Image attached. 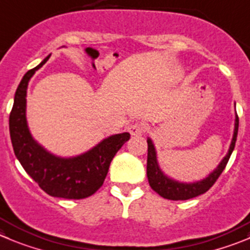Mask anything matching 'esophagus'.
Listing matches in <instances>:
<instances>
[{
  "label": "esophagus",
  "instance_id": "34e87169",
  "mask_svg": "<svg viewBox=\"0 0 250 250\" xmlns=\"http://www.w3.org/2000/svg\"><path fill=\"white\" fill-rule=\"evenodd\" d=\"M128 130H129L130 136L139 137L146 132V127H144V125H142V123H134V125H129Z\"/></svg>",
  "mask_w": 250,
  "mask_h": 250
}]
</instances>
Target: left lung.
<instances>
[{
	"label": "left lung",
	"instance_id": "obj_1",
	"mask_svg": "<svg viewBox=\"0 0 250 250\" xmlns=\"http://www.w3.org/2000/svg\"><path fill=\"white\" fill-rule=\"evenodd\" d=\"M235 106V104H234ZM238 125H239V120H238L237 112H235L234 118V130H233V137L230 141L229 149H228L226 157L221 160V163L217 165L213 171L209 172L206 178L199 181H193V183H183V181L175 180L170 178L160 169L159 163L157 158V150L154 146L153 141L150 138L146 139L148 142V159H146V176L150 188H153L157 193H159L162 197L167 200H188L196 197V196L202 195L207 190L212 188L216 180L218 179L222 171L225 170L228 160H229L232 151L235 146V141H237L238 134Z\"/></svg>",
	"mask_w": 250,
	"mask_h": 250
}]
</instances>
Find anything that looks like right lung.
Returning <instances> with one entry per match:
<instances>
[{
  "label": "right lung",
  "mask_w": 250,
  "mask_h": 250,
  "mask_svg": "<svg viewBox=\"0 0 250 250\" xmlns=\"http://www.w3.org/2000/svg\"><path fill=\"white\" fill-rule=\"evenodd\" d=\"M50 58L25 72L15 95L9 114V134L13 150L23 169L42 190L53 197L81 200L93 195L104 184L116 153L130 138L129 133L102 139L90 150L75 157H59L33 138L27 122V88L32 76Z\"/></svg>",
  "instance_id": "add662e5"
}]
</instances>
